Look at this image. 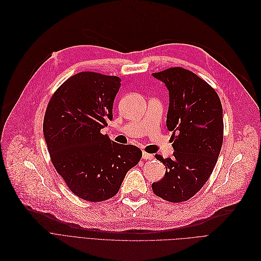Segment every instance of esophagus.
I'll use <instances>...</instances> for the list:
<instances>
[{"label": "esophagus", "instance_id": "1", "mask_svg": "<svg viewBox=\"0 0 261 261\" xmlns=\"http://www.w3.org/2000/svg\"><path fill=\"white\" fill-rule=\"evenodd\" d=\"M153 155L152 154H148V153H146V152H143L142 153V158L143 159H153Z\"/></svg>", "mask_w": 261, "mask_h": 261}]
</instances>
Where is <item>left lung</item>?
<instances>
[{
    "mask_svg": "<svg viewBox=\"0 0 261 261\" xmlns=\"http://www.w3.org/2000/svg\"><path fill=\"white\" fill-rule=\"evenodd\" d=\"M169 90L167 127L172 132V158L155 157L166 166L153 192L172 203L188 201L212 175L223 142V109L216 90L193 72L170 68L153 73Z\"/></svg>",
    "mask_w": 261,
    "mask_h": 261,
    "instance_id": "1",
    "label": "left lung"
}]
</instances>
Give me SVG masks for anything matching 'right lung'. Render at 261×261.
Here are the masks:
<instances>
[{
    "mask_svg": "<svg viewBox=\"0 0 261 261\" xmlns=\"http://www.w3.org/2000/svg\"><path fill=\"white\" fill-rule=\"evenodd\" d=\"M120 87L118 76L81 72L59 87L45 110L43 136L52 164L69 189L85 201L115 196L142 157L139 147L101 134L113 120Z\"/></svg>",
    "mask_w": 261,
    "mask_h": 261,
    "instance_id": "right-lung-1",
    "label": "right lung"
}]
</instances>
